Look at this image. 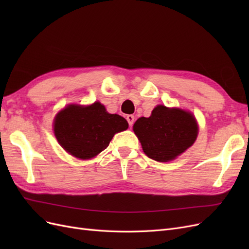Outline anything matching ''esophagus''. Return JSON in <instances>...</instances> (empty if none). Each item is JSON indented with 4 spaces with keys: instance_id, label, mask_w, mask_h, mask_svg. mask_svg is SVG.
<instances>
[{
    "instance_id": "esophagus-1",
    "label": "esophagus",
    "mask_w": 249,
    "mask_h": 249,
    "mask_svg": "<svg viewBox=\"0 0 249 249\" xmlns=\"http://www.w3.org/2000/svg\"><path fill=\"white\" fill-rule=\"evenodd\" d=\"M134 119H135V117H134L133 115H126V120H127V123H129L130 126H132V125H133V124H134Z\"/></svg>"
}]
</instances>
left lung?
I'll return each instance as SVG.
<instances>
[{
  "label": "left lung",
  "mask_w": 249,
  "mask_h": 249,
  "mask_svg": "<svg viewBox=\"0 0 249 249\" xmlns=\"http://www.w3.org/2000/svg\"><path fill=\"white\" fill-rule=\"evenodd\" d=\"M144 154L158 162L175 160L196 140L198 125L189 111L159 105L133 125Z\"/></svg>",
  "instance_id": "1"
}]
</instances>
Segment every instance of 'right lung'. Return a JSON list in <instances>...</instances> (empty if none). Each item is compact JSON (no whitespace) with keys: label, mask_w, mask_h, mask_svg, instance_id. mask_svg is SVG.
Returning <instances> with one entry per match:
<instances>
[{"label":"right lung","mask_w":249,"mask_h":249,"mask_svg":"<svg viewBox=\"0 0 249 249\" xmlns=\"http://www.w3.org/2000/svg\"><path fill=\"white\" fill-rule=\"evenodd\" d=\"M129 124L118 114H110L95 102L89 106L69 105L54 119V133L70 155L81 160L94 158L106 148L113 136Z\"/></svg>","instance_id":"1"}]
</instances>
